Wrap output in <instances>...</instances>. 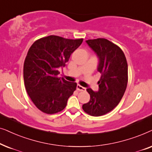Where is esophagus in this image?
<instances>
[{
  "label": "esophagus",
  "mask_w": 152,
  "mask_h": 152,
  "mask_svg": "<svg viewBox=\"0 0 152 152\" xmlns=\"http://www.w3.org/2000/svg\"><path fill=\"white\" fill-rule=\"evenodd\" d=\"M76 89H77V90H78V91H83V92H86V88H83V87L80 86V85H77Z\"/></svg>",
  "instance_id": "34e87169"
}]
</instances>
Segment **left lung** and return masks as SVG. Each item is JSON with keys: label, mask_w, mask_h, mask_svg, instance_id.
Masks as SVG:
<instances>
[{"label": "left lung", "mask_w": 152, "mask_h": 152, "mask_svg": "<svg viewBox=\"0 0 152 152\" xmlns=\"http://www.w3.org/2000/svg\"><path fill=\"white\" fill-rule=\"evenodd\" d=\"M89 46L98 56L97 71L100 72L98 92L87 89L90 95L83 109L91 116L99 117L113 110L122 99L128 83V64L122 50L104 38L88 39Z\"/></svg>", "instance_id": "obj_1"}]
</instances>
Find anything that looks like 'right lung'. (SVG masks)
<instances>
[{
	"label": "right lung",
	"instance_id": "obj_1",
	"mask_svg": "<svg viewBox=\"0 0 152 152\" xmlns=\"http://www.w3.org/2000/svg\"><path fill=\"white\" fill-rule=\"evenodd\" d=\"M83 39H70L56 35L42 37L28 50L23 64V79L28 94L37 108L54 114L65 108L77 84L58 77L71 54Z\"/></svg>",
	"mask_w": 152,
	"mask_h": 152
}]
</instances>
